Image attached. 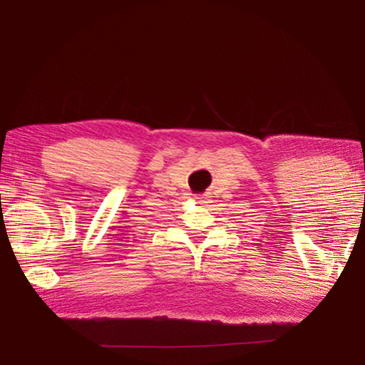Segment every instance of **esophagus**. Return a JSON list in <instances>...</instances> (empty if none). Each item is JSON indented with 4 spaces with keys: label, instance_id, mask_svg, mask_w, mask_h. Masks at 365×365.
I'll list each match as a JSON object with an SVG mask.
<instances>
[{
    "label": "esophagus",
    "instance_id": "esophagus-1",
    "mask_svg": "<svg viewBox=\"0 0 365 365\" xmlns=\"http://www.w3.org/2000/svg\"><path fill=\"white\" fill-rule=\"evenodd\" d=\"M196 202H199L201 205H205L207 204V199H204V196H195Z\"/></svg>",
    "mask_w": 365,
    "mask_h": 365
}]
</instances>
